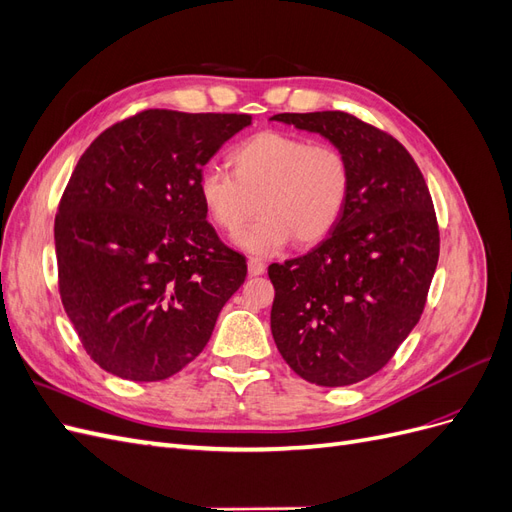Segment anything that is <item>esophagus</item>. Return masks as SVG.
I'll list each match as a JSON object with an SVG mask.
<instances>
[{
    "mask_svg": "<svg viewBox=\"0 0 512 512\" xmlns=\"http://www.w3.org/2000/svg\"><path fill=\"white\" fill-rule=\"evenodd\" d=\"M265 269H267V265L260 258L247 260V271H250V275H262L265 273Z\"/></svg>",
    "mask_w": 512,
    "mask_h": 512,
    "instance_id": "34e87169",
    "label": "esophagus"
}]
</instances>
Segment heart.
<instances>
[{
	"instance_id": "obj_1",
	"label": "heart",
	"mask_w": 512,
	"mask_h": 512,
	"mask_svg": "<svg viewBox=\"0 0 512 512\" xmlns=\"http://www.w3.org/2000/svg\"><path fill=\"white\" fill-rule=\"evenodd\" d=\"M228 160L232 173L207 166L198 192L209 218L226 235H239L262 211L241 237L247 252L271 256L292 239L314 245L342 220L352 166L339 147L269 130L232 147Z\"/></svg>"
}]
</instances>
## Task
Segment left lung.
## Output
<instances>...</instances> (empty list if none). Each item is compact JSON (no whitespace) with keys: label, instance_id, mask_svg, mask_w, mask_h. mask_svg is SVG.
<instances>
[{"label":"left lung","instance_id":"left-lung-1","mask_svg":"<svg viewBox=\"0 0 512 512\" xmlns=\"http://www.w3.org/2000/svg\"><path fill=\"white\" fill-rule=\"evenodd\" d=\"M342 149L352 188L342 220L307 254L269 267L271 333L294 374L318 386L374 376L421 318L438 267L436 209L408 149L350 113H280Z\"/></svg>","mask_w":512,"mask_h":512}]
</instances>
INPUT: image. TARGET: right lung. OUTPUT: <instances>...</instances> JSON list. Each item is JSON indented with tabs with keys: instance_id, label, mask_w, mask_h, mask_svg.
Masks as SVG:
<instances>
[{
	"instance_id": "obj_1",
	"label": "right lung",
	"mask_w": 512,
	"mask_h": 512,
	"mask_svg": "<svg viewBox=\"0 0 512 512\" xmlns=\"http://www.w3.org/2000/svg\"><path fill=\"white\" fill-rule=\"evenodd\" d=\"M247 113L147 108L87 147L55 215L61 305L91 361L166 380L203 352L245 256L207 222L198 179Z\"/></svg>"
}]
</instances>
